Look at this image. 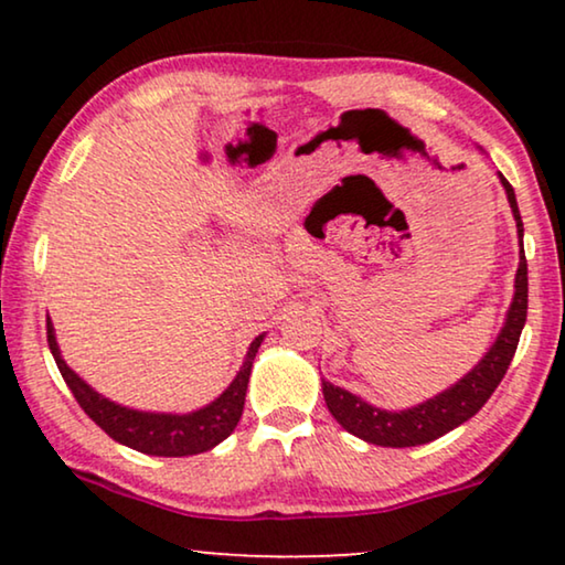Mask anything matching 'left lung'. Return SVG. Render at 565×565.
Returning a JSON list of instances; mask_svg holds the SVG:
<instances>
[{
  "mask_svg": "<svg viewBox=\"0 0 565 565\" xmlns=\"http://www.w3.org/2000/svg\"><path fill=\"white\" fill-rule=\"evenodd\" d=\"M501 184L507 190L509 207L516 221V234H520L522 246V215L516 207L514 188L507 182L504 174H499ZM527 321V259L520 254V267H516L514 277V298L512 306L507 311V321L501 327L497 342L491 344V350L483 354V360L470 370L468 375H462L458 383L450 388L437 393L435 398L416 404L404 412H385L367 401H362L354 393L331 385L329 381H321L323 385V401H327L329 412L350 435L365 439L370 445L381 447H416L427 445L431 439L447 435L455 427H460L462 422H468L470 416L481 412V406L491 398V393L497 391L501 377L507 375L509 362H512L516 344H520V334Z\"/></svg>",
  "mask_w": 565,
  "mask_h": 565,
  "instance_id": "left-lung-1",
  "label": "left lung"
}]
</instances>
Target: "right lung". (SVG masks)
<instances>
[{"mask_svg":"<svg viewBox=\"0 0 565 565\" xmlns=\"http://www.w3.org/2000/svg\"><path fill=\"white\" fill-rule=\"evenodd\" d=\"M49 331V347L53 360H56L58 373L64 375L68 391L74 393L76 404L84 408V414L105 429L115 443L134 447L138 452L157 455V458H184V455H198L205 450H213L215 445L223 443L231 431L236 429L238 419L244 412L246 385H249L252 362L257 358V350L265 334H259L249 344L244 365L238 370L234 381L218 398L211 404L198 408L190 414H153V412H138V408H128L115 404V401L105 398L92 385L82 381L72 367L61 358L56 334H53V323L49 319L45 323Z\"/></svg>","mask_w":565,"mask_h":565,"instance_id":"right-lung-1","label":"right lung"}]
</instances>
